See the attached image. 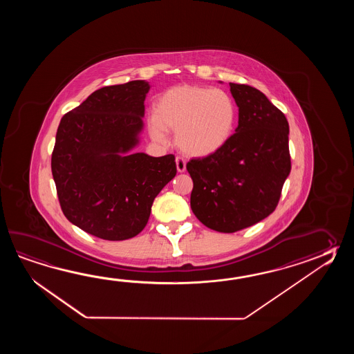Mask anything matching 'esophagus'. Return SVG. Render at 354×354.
<instances>
[{
	"label": "esophagus",
	"instance_id": "1",
	"mask_svg": "<svg viewBox=\"0 0 354 354\" xmlns=\"http://www.w3.org/2000/svg\"><path fill=\"white\" fill-rule=\"evenodd\" d=\"M176 167H177V171L182 174V172H185L186 171V160L183 158H180V157H177L176 158Z\"/></svg>",
	"mask_w": 354,
	"mask_h": 354
}]
</instances>
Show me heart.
Returning <instances> with one entry per match:
<instances>
[{"label":"heart","instance_id":"b5f03b06","mask_svg":"<svg viewBox=\"0 0 354 354\" xmlns=\"http://www.w3.org/2000/svg\"><path fill=\"white\" fill-rule=\"evenodd\" d=\"M236 118V105L225 91L180 84L158 98L149 130L158 143L168 142V130L176 131V144L182 153L207 157L230 140Z\"/></svg>","mask_w":354,"mask_h":354}]
</instances>
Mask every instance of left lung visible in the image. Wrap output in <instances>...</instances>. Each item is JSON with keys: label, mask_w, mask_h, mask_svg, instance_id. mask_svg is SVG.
Returning a JSON list of instances; mask_svg holds the SVG:
<instances>
[{"label": "left lung", "mask_w": 354, "mask_h": 354, "mask_svg": "<svg viewBox=\"0 0 354 354\" xmlns=\"http://www.w3.org/2000/svg\"><path fill=\"white\" fill-rule=\"evenodd\" d=\"M229 86L239 110L235 134L218 153L187 163L191 209L220 233H235L272 214L291 171L286 116L254 87Z\"/></svg>", "instance_id": "1"}]
</instances>
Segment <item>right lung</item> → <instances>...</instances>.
I'll list each match as a JSON object with an SVG mask.
<instances>
[{"mask_svg": "<svg viewBox=\"0 0 354 354\" xmlns=\"http://www.w3.org/2000/svg\"><path fill=\"white\" fill-rule=\"evenodd\" d=\"M149 90L143 80L102 87L57 130L52 174L60 207L73 225L105 241L140 233L154 198L177 174L174 154L134 151Z\"/></svg>", "mask_w": 354, "mask_h": 354, "instance_id": "right-lung-1", "label": "right lung"}]
</instances>
